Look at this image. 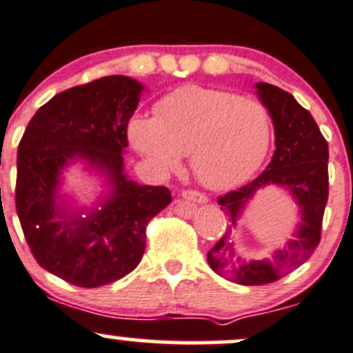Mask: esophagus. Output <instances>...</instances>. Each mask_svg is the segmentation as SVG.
<instances>
[{"label":"esophagus","mask_w":353,"mask_h":353,"mask_svg":"<svg viewBox=\"0 0 353 353\" xmlns=\"http://www.w3.org/2000/svg\"><path fill=\"white\" fill-rule=\"evenodd\" d=\"M183 198L186 199V201H191V203H206L208 198L203 192L199 191H194V189H186V191H183Z\"/></svg>","instance_id":"1"}]
</instances>
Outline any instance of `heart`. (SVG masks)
Returning a JSON list of instances; mask_svg holds the SVG:
<instances>
[{"label": "heart", "mask_w": 353, "mask_h": 353, "mask_svg": "<svg viewBox=\"0 0 353 353\" xmlns=\"http://www.w3.org/2000/svg\"><path fill=\"white\" fill-rule=\"evenodd\" d=\"M154 110L155 118H132L128 140L157 172L176 170L189 154L199 183L230 189L264 162L272 127L257 99L223 89L184 86L159 99Z\"/></svg>", "instance_id": "1"}]
</instances>
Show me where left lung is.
Instances as JSON below:
<instances>
[{
  "label": "left lung",
  "instance_id": "8db88e82",
  "mask_svg": "<svg viewBox=\"0 0 353 353\" xmlns=\"http://www.w3.org/2000/svg\"><path fill=\"white\" fill-rule=\"evenodd\" d=\"M257 94L276 132V150L264 172L252 183L218 198L228 216L225 235L208 252V264L225 279L243 285L269 284L299 267L316 250L328 201V143L311 113L281 88L257 83ZM265 185L284 187L300 206L302 220L293 239L270 258L245 261L234 250L231 226L254 192Z\"/></svg>",
  "mask_w": 353,
  "mask_h": 353
}]
</instances>
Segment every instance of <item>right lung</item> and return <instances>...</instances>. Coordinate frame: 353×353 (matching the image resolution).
Instances as JSON below:
<instances>
[{
    "mask_svg": "<svg viewBox=\"0 0 353 353\" xmlns=\"http://www.w3.org/2000/svg\"><path fill=\"white\" fill-rule=\"evenodd\" d=\"M143 84L106 76L55 94L30 120L17 157V213L33 257L79 285L121 279L142 261L148 221L172 201L164 186L128 179L127 128ZM83 161L105 177L109 192L92 208H70L61 172Z\"/></svg>",
    "mask_w": 353,
    "mask_h": 353,
    "instance_id": "right-lung-1",
    "label": "right lung"
}]
</instances>
